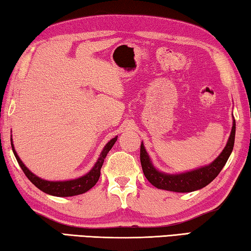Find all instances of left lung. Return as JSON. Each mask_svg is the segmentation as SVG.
<instances>
[{
	"label": "left lung",
	"instance_id": "left-lung-1",
	"mask_svg": "<svg viewBox=\"0 0 251 251\" xmlns=\"http://www.w3.org/2000/svg\"><path fill=\"white\" fill-rule=\"evenodd\" d=\"M235 134L236 122L233 120L230 137H229L227 145L224 148L222 154L212 161L210 165H208V166L201 167L193 172L179 174V175H168V174L156 171L154 166L151 165L150 156H148L145 147H144L142 143L141 164L144 175H145L148 181L152 186H155L159 189L171 190V192L177 193H189L194 192V190L201 189L214 180L218 176V174L222 172L223 167L226 165L229 156H230L232 151L233 144H235Z\"/></svg>",
	"mask_w": 251,
	"mask_h": 251
}]
</instances>
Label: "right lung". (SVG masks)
I'll return each mask as SVG.
<instances>
[{
  "instance_id": "obj_1",
  "label": "right lung",
  "mask_w": 251,
  "mask_h": 251,
  "mask_svg": "<svg viewBox=\"0 0 251 251\" xmlns=\"http://www.w3.org/2000/svg\"><path fill=\"white\" fill-rule=\"evenodd\" d=\"M116 141H117V137L110 139V141L106 144V146L104 147L103 151H101L100 158L97 159V163L95 164V166L93 167V169L90 173L86 174V175L83 177L77 178V179L66 180V181H49L35 176L33 173L29 172L28 169L25 167V165L22 163V160L20 159V157L18 156V154H16V151L14 150L13 144L11 143V145H12V150H13L16 160H18L19 165L21 166V168H22V171L24 172L25 176L31 180L33 185H35L37 188L42 190V192H44L49 195H52V196L69 197V196H75V195L86 193L87 190H90L92 187L95 186V184L99 181V178L100 176V168L103 166L105 157L108 154V151L112 150V147Z\"/></svg>"
}]
</instances>
